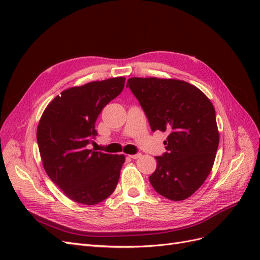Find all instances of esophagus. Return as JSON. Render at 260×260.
<instances>
[{"mask_svg": "<svg viewBox=\"0 0 260 260\" xmlns=\"http://www.w3.org/2000/svg\"><path fill=\"white\" fill-rule=\"evenodd\" d=\"M129 157H130V158H132V159H137V158H140L141 154L138 153V154H135V155H129Z\"/></svg>", "mask_w": 260, "mask_h": 260, "instance_id": "34e87169", "label": "esophagus"}]
</instances>
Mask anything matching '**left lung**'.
<instances>
[{
  "label": "left lung",
  "instance_id": "1",
  "mask_svg": "<svg viewBox=\"0 0 260 260\" xmlns=\"http://www.w3.org/2000/svg\"><path fill=\"white\" fill-rule=\"evenodd\" d=\"M127 86L147 117L152 131L168 133L166 152L156 157L149 176L154 190L171 201H183L210 174L219 145L211 102L193 84L177 79L130 78Z\"/></svg>",
  "mask_w": 260,
  "mask_h": 260
}]
</instances>
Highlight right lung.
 <instances>
[{"mask_svg":"<svg viewBox=\"0 0 260 260\" xmlns=\"http://www.w3.org/2000/svg\"><path fill=\"white\" fill-rule=\"evenodd\" d=\"M125 78L93 81L62 91L45 108L37 130L46 174L67 198L83 205L106 200L117 186L123 155L88 149L95 121L123 90Z\"/></svg>","mask_w":260,"mask_h":260,"instance_id":"1","label":"right lung"}]
</instances>
